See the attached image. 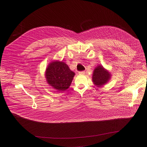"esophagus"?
Instances as JSON below:
<instances>
[{"mask_svg": "<svg viewBox=\"0 0 147 147\" xmlns=\"http://www.w3.org/2000/svg\"><path fill=\"white\" fill-rule=\"evenodd\" d=\"M84 73H85V72L84 71H79V74L80 75H83V74H84Z\"/></svg>", "mask_w": 147, "mask_h": 147, "instance_id": "1", "label": "esophagus"}]
</instances>
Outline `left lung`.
<instances>
[{"label": "left lung", "mask_w": 147, "mask_h": 147, "mask_svg": "<svg viewBox=\"0 0 147 147\" xmlns=\"http://www.w3.org/2000/svg\"><path fill=\"white\" fill-rule=\"evenodd\" d=\"M111 78L110 72L102 65H99L94 69L92 74V82L98 88H101L109 82Z\"/></svg>", "instance_id": "8db88e82"}]
</instances>
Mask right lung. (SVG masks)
<instances>
[{
  "label": "right lung",
  "instance_id": "add662e5",
  "mask_svg": "<svg viewBox=\"0 0 147 147\" xmlns=\"http://www.w3.org/2000/svg\"><path fill=\"white\" fill-rule=\"evenodd\" d=\"M74 75L75 73L67 64L58 60L48 64L45 74L48 84L58 91L67 90L71 85Z\"/></svg>",
  "mask_w": 147,
  "mask_h": 147
}]
</instances>
